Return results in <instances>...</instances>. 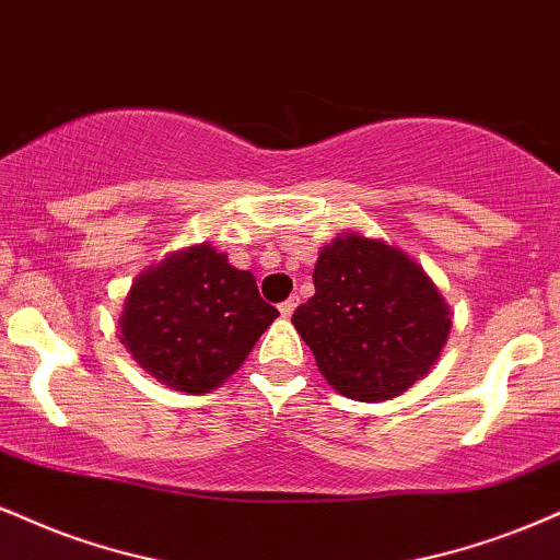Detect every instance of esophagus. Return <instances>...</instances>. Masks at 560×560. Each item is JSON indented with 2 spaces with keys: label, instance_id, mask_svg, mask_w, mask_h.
Wrapping results in <instances>:
<instances>
[{
  "label": "esophagus",
  "instance_id": "1",
  "mask_svg": "<svg viewBox=\"0 0 560 560\" xmlns=\"http://www.w3.org/2000/svg\"><path fill=\"white\" fill-rule=\"evenodd\" d=\"M294 307H298V298H289L287 302H281V305H279L281 318H289V315L294 313Z\"/></svg>",
  "mask_w": 560,
  "mask_h": 560
}]
</instances>
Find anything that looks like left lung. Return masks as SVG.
Instances as JSON below:
<instances>
[{
  "mask_svg": "<svg viewBox=\"0 0 560 560\" xmlns=\"http://www.w3.org/2000/svg\"><path fill=\"white\" fill-rule=\"evenodd\" d=\"M313 284L292 323L341 396L394 399L425 378L446 347V300L399 247L345 232L320 250Z\"/></svg>",
  "mask_w": 560,
  "mask_h": 560,
  "instance_id": "1",
  "label": "left lung"
}]
</instances>
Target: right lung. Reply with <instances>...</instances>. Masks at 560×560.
<instances>
[{"label": "right lung", "instance_id": "right-lung-1", "mask_svg": "<svg viewBox=\"0 0 560 560\" xmlns=\"http://www.w3.org/2000/svg\"><path fill=\"white\" fill-rule=\"evenodd\" d=\"M276 315L255 276L203 242L166 255L132 281L119 339L159 383L208 394L240 370Z\"/></svg>", "mask_w": 560, "mask_h": 560}]
</instances>
